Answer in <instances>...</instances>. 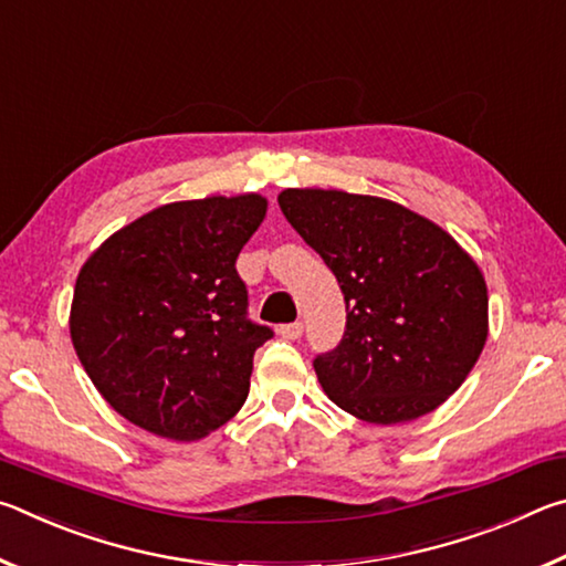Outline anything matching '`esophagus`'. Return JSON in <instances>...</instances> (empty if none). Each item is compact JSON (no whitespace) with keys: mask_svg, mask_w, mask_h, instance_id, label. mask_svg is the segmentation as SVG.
<instances>
[{"mask_svg":"<svg viewBox=\"0 0 566 566\" xmlns=\"http://www.w3.org/2000/svg\"><path fill=\"white\" fill-rule=\"evenodd\" d=\"M302 332H304V324H302V322L282 324V327H280V337L294 342V339H300V337H302Z\"/></svg>","mask_w":566,"mask_h":566,"instance_id":"34e87169","label":"esophagus"}]
</instances>
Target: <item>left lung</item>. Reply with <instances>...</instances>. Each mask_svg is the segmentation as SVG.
I'll list each match as a JSON object with an SVG mask.
<instances>
[{
	"label": "left lung",
	"instance_id": "obj_1",
	"mask_svg": "<svg viewBox=\"0 0 566 566\" xmlns=\"http://www.w3.org/2000/svg\"><path fill=\"white\" fill-rule=\"evenodd\" d=\"M280 207L347 304L339 344L314 357L334 405L371 424H397L454 395L486 342L490 300L472 256L389 199L286 189Z\"/></svg>",
	"mask_w": 566,
	"mask_h": 566
}]
</instances>
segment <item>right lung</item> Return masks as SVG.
<instances>
[{"instance_id":"obj_1","label":"right lung","mask_w":566,"mask_h":566,"mask_svg":"<svg viewBox=\"0 0 566 566\" xmlns=\"http://www.w3.org/2000/svg\"><path fill=\"white\" fill-rule=\"evenodd\" d=\"M264 214L260 195L165 205L82 266L70 317L76 357L132 424L189 442L242 409L254 352L274 332L249 319L234 264Z\"/></svg>"}]
</instances>
